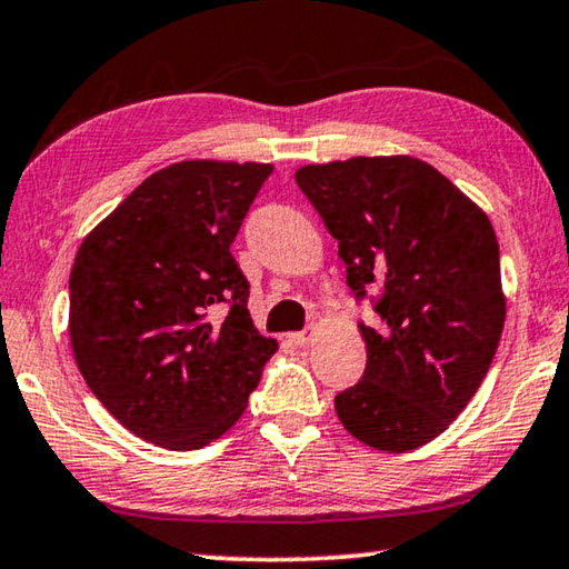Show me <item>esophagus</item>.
I'll use <instances>...</instances> for the list:
<instances>
[{"instance_id": "1", "label": "esophagus", "mask_w": 569, "mask_h": 569, "mask_svg": "<svg viewBox=\"0 0 569 569\" xmlns=\"http://www.w3.org/2000/svg\"><path fill=\"white\" fill-rule=\"evenodd\" d=\"M317 335H319V329L313 327V325H309L307 329H303V332H296V335H291V342L293 345H299V347H307V345H311L313 339H317Z\"/></svg>"}]
</instances>
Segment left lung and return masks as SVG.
<instances>
[{
	"label": "left lung",
	"instance_id": "left-lung-1",
	"mask_svg": "<svg viewBox=\"0 0 569 569\" xmlns=\"http://www.w3.org/2000/svg\"><path fill=\"white\" fill-rule=\"evenodd\" d=\"M296 183L339 242L352 291H380V325L360 327L366 372L335 398L339 421L380 452L431 442L468 406L501 342L493 224L413 156L303 166Z\"/></svg>",
	"mask_w": 569,
	"mask_h": 569
}]
</instances>
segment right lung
I'll list each match as a JSON object with an SVG mask.
<instances>
[{
    "instance_id": "obj_1",
    "label": "right lung",
    "mask_w": 569,
    "mask_h": 569,
    "mask_svg": "<svg viewBox=\"0 0 569 569\" xmlns=\"http://www.w3.org/2000/svg\"><path fill=\"white\" fill-rule=\"evenodd\" d=\"M270 173L211 158L160 168L76 252L73 360L104 409L150 445L189 452L222 437L278 350L252 325L230 252Z\"/></svg>"
}]
</instances>
